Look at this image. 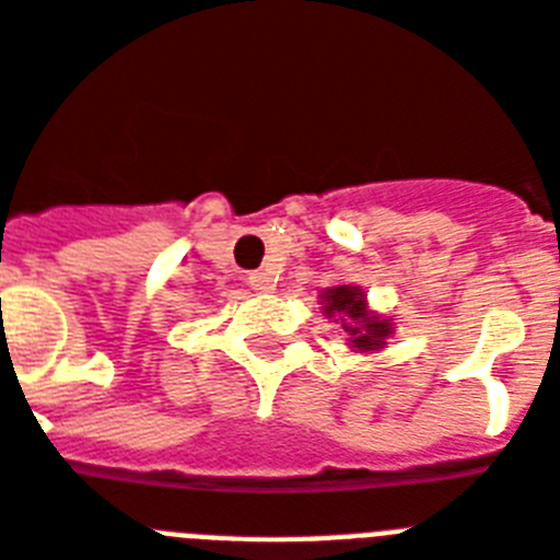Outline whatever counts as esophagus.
Masks as SVG:
<instances>
[{"mask_svg": "<svg viewBox=\"0 0 560 560\" xmlns=\"http://www.w3.org/2000/svg\"><path fill=\"white\" fill-rule=\"evenodd\" d=\"M247 281H250V288L256 290V293H270V290L276 288V279H272L270 272H250Z\"/></svg>", "mask_w": 560, "mask_h": 560, "instance_id": "1", "label": "esophagus"}]
</instances>
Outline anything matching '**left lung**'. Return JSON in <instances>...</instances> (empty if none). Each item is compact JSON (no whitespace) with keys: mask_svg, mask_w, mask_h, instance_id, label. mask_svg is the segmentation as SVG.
<instances>
[{"mask_svg":"<svg viewBox=\"0 0 560 560\" xmlns=\"http://www.w3.org/2000/svg\"><path fill=\"white\" fill-rule=\"evenodd\" d=\"M322 304L324 316L341 324V330L347 332V341L355 352L382 350L387 338L393 336V318L373 313L361 288H352V284L327 288L322 293Z\"/></svg>","mask_w":560,"mask_h":560,"instance_id":"1","label":"left lung"}]
</instances>
